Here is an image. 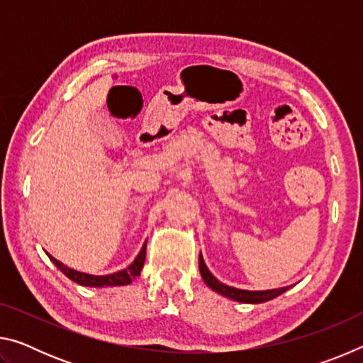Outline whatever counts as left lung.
<instances>
[{
    "instance_id": "1",
    "label": "left lung",
    "mask_w": 363,
    "mask_h": 363,
    "mask_svg": "<svg viewBox=\"0 0 363 363\" xmlns=\"http://www.w3.org/2000/svg\"><path fill=\"white\" fill-rule=\"evenodd\" d=\"M199 267H200V274L201 279L205 280V284L211 288L213 291H216L223 296L238 301V303H247V304H259V303H266V301H270L274 298L280 296L281 293H285L286 290H290V286H281V288H272V290H262V291H251V290H240V288H233L219 281L214 275L210 272V269L206 267V264L203 261V256L200 253L199 257Z\"/></svg>"
}]
</instances>
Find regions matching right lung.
<instances>
[{
  "label": "right lung",
  "mask_w": 363,
  "mask_h": 363,
  "mask_svg": "<svg viewBox=\"0 0 363 363\" xmlns=\"http://www.w3.org/2000/svg\"><path fill=\"white\" fill-rule=\"evenodd\" d=\"M145 248H147V240L143 245V248H140L139 255L134 257V261L130 264V266L118 270V272H113V274H108V275H91V274H86V272H79V270L70 269L69 266H65V264H62L49 253H46V255L49 256V259L56 264V267L60 269V272H64L70 280L77 281V284L83 285V286L104 288V286L130 285L134 279L139 277L140 270H143V267H144V261H145Z\"/></svg>",
  "instance_id": "1"
}]
</instances>
